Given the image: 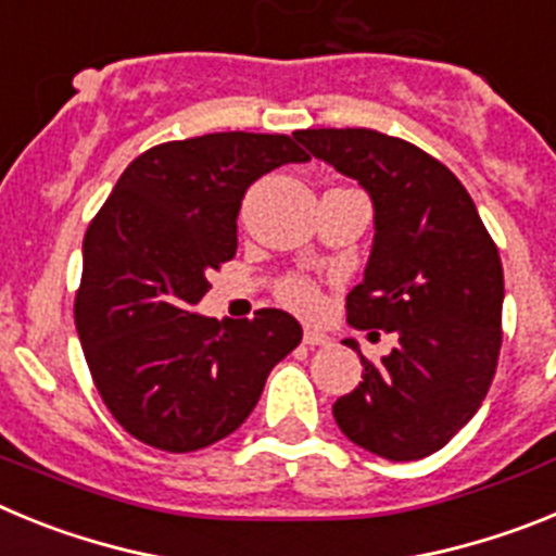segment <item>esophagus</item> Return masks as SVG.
<instances>
[{
	"label": "esophagus",
	"instance_id": "1",
	"mask_svg": "<svg viewBox=\"0 0 556 556\" xmlns=\"http://www.w3.org/2000/svg\"><path fill=\"white\" fill-rule=\"evenodd\" d=\"M303 342H306L308 348H320V345H331V337L323 331H317V328H306V333H303Z\"/></svg>",
	"mask_w": 556,
	"mask_h": 556
}]
</instances>
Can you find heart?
Segmentation results:
<instances>
[{
  "label": "heart",
  "mask_w": 556,
  "mask_h": 556,
  "mask_svg": "<svg viewBox=\"0 0 556 556\" xmlns=\"http://www.w3.org/2000/svg\"><path fill=\"white\" fill-rule=\"evenodd\" d=\"M278 294H281V301L287 306L298 308V312H317V306H320V292H317V287L312 281H306V278H298V275L287 278L278 287Z\"/></svg>",
  "instance_id": "heart-1"
}]
</instances>
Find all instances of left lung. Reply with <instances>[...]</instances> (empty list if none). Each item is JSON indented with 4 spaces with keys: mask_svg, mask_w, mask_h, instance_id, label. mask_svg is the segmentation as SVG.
<instances>
[{
    "mask_svg": "<svg viewBox=\"0 0 556 556\" xmlns=\"http://www.w3.org/2000/svg\"><path fill=\"white\" fill-rule=\"evenodd\" d=\"M294 139L370 194L376 239L365 281L348 294V323L397 337L381 362L358 353L365 372L333 404V420L370 454L424 459L479 412L495 376L498 248L454 172L420 147L367 127L298 130Z\"/></svg>",
    "mask_w": 556,
    "mask_h": 556,
    "instance_id": "left-lung-1",
    "label": "left lung"
}]
</instances>
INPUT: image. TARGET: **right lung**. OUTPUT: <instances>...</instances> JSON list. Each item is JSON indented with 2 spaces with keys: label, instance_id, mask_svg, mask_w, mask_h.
Returning <instances> with one entry per match:
<instances>
[{
  "label": "right lung",
  "instance_id": "1",
  "mask_svg": "<svg viewBox=\"0 0 556 556\" xmlns=\"http://www.w3.org/2000/svg\"><path fill=\"white\" fill-rule=\"evenodd\" d=\"M301 161L278 132L166 141L122 172L88 225L75 326L102 404L144 445L189 454L233 434L301 345V323L281 308L223 323L194 314L211 269L236 255L244 191Z\"/></svg>",
  "mask_w": 556,
  "mask_h": 556
}]
</instances>
